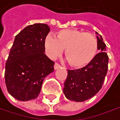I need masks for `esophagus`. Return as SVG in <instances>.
Returning <instances> with one entry per match:
<instances>
[{
	"instance_id": "esophagus-1",
	"label": "esophagus",
	"mask_w": 120,
	"mask_h": 120,
	"mask_svg": "<svg viewBox=\"0 0 120 120\" xmlns=\"http://www.w3.org/2000/svg\"><path fill=\"white\" fill-rule=\"evenodd\" d=\"M60 68V65L59 64H57V63H55V65H54V69L55 70H57Z\"/></svg>"
}]
</instances>
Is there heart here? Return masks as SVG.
<instances>
[{"instance_id": "obj_1", "label": "heart", "mask_w": 120, "mask_h": 120, "mask_svg": "<svg viewBox=\"0 0 120 120\" xmlns=\"http://www.w3.org/2000/svg\"><path fill=\"white\" fill-rule=\"evenodd\" d=\"M47 55L55 59L60 55L64 48L69 64L76 68H82L90 64L98 51L96 37L88 32L76 29H65L57 32L55 38L48 36L45 39Z\"/></svg>"}]
</instances>
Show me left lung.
<instances>
[{"mask_svg":"<svg viewBox=\"0 0 120 120\" xmlns=\"http://www.w3.org/2000/svg\"><path fill=\"white\" fill-rule=\"evenodd\" d=\"M98 50H100L93 61L79 70H68L64 83L65 97L75 102H83L94 96L101 89L108 72V56L105 52L106 45L98 32H96Z\"/></svg>","mask_w":120,"mask_h":120,"instance_id":"8db88e82","label":"left lung"}]
</instances>
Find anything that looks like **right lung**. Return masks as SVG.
<instances>
[{"label":"right lung","instance_id":"add662e5","mask_svg":"<svg viewBox=\"0 0 120 120\" xmlns=\"http://www.w3.org/2000/svg\"><path fill=\"white\" fill-rule=\"evenodd\" d=\"M48 24L26 26L15 38L5 63V79L9 94L20 101L35 99L46 76L54 71V63L44 54Z\"/></svg>","mask_w":120,"mask_h":120}]
</instances>
